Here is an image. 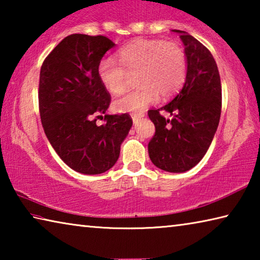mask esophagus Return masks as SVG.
<instances>
[{"label": "esophagus", "instance_id": "1", "mask_svg": "<svg viewBox=\"0 0 260 260\" xmlns=\"http://www.w3.org/2000/svg\"><path fill=\"white\" fill-rule=\"evenodd\" d=\"M143 117H144V114H142V113H139V114H132V119H133V122H134V124H136V122H139V120L142 119Z\"/></svg>", "mask_w": 260, "mask_h": 260}]
</instances>
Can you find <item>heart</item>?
Listing matches in <instances>:
<instances>
[{"mask_svg":"<svg viewBox=\"0 0 260 260\" xmlns=\"http://www.w3.org/2000/svg\"><path fill=\"white\" fill-rule=\"evenodd\" d=\"M118 63L103 58L98 65L101 83L109 93L125 91L128 77L136 73L138 88L113 102L118 111L142 112L159 94L170 98L182 87L187 76V57L175 42L139 39L118 51Z\"/></svg>","mask_w":260,"mask_h":260,"instance_id":"b5f03b06","label":"heart"}]
</instances>
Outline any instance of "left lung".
Instances as JSON below:
<instances>
[{"mask_svg":"<svg viewBox=\"0 0 260 260\" xmlns=\"http://www.w3.org/2000/svg\"><path fill=\"white\" fill-rule=\"evenodd\" d=\"M174 32L184 45L186 81L169 104L148 111L156 128L148 152L158 169L182 173L199 164L214 138L221 113V82L208 48L184 30ZM160 111L169 112L173 118L166 120Z\"/></svg>","mask_w":260,"mask_h":260,"instance_id":"8db88e82","label":"left lung"}]
</instances>
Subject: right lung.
I'll list each match as a JSON object with an SVG mask.
<instances>
[{
    "mask_svg": "<svg viewBox=\"0 0 260 260\" xmlns=\"http://www.w3.org/2000/svg\"><path fill=\"white\" fill-rule=\"evenodd\" d=\"M114 46L103 35L71 34L41 67L39 109L43 129L60 159L82 174L111 169L133 125L128 113L106 114V124L95 125V118L105 114L111 102L98 65Z\"/></svg>",
    "mask_w": 260,
    "mask_h": 260,
    "instance_id": "1",
    "label": "right lung"
}]
</instances>
